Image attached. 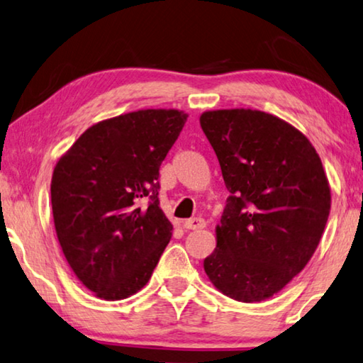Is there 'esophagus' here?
<instances>
[{
	"label": "esophagus",
	"mask_w": 363,
	"mask_h": 363,
	"mask_svg": "<svg viewBox=\"0 0 363 363\" xmlns=\"http://www.w3.org/2000/svg\"><path fill=\"white\" fill-rule=\"evenodd\" d=\"M206 226V223L203 218H192V220L184 221V228L186 229H203Z\"/></svg>",
	"instance_id": "esophagus-1"
}]
</instances>
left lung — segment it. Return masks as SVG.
<instances>
[{"mask_svg":"<svg viewBox=\"0 0 363 363\" xmlns=\"http://www.w3.org/2000/svg\"><path fill=\"white\" fill-rule=\"evenodd\" d=\"M200 125L231 194L205 273L234 301H264L318 247L331 208L323 164L307 137L273 114L218 109L203 113Z\"/></svg>","mask_w":363,"mask_h":363,"instance_id":"8db88e82","label":"left lung"}]
</instances>
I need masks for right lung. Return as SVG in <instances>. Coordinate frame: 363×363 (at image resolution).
<instances>
[{"mask_svg": "<svg viewBox=\"0 0 363 363\" xmlns=\"http://www.w3.org/2000/svg\"><path fill=\"white\" fill-rule=\"evenodd\" d=\"M187 121L177 109H140L79 137L51 177L57 240L96 296L121 301L148 283L172 224L160 208V166Z\"/></svg>", "mask_w": 363, "mask_h": 363, "instance_id": "1", "label": "right lung"}]
</instances>
